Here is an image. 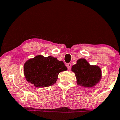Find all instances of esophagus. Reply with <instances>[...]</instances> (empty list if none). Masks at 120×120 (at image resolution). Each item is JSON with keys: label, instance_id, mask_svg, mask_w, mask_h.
<instances>
[{"label": "esophagus", "instance_id": "esophagus-1", "mask_svg": "<svg viewBox=\"0 0 120 120\" xmlns=\"http://www.w3.org/2000/svg\"><path fill=\"white\" fill-rule=\"evenodd\" d=\"M67 67L68 68V70H70V69H71V63H68L67 64Z\"/></svg>", "mask_w": 120, "mask_h": 120}]
</instances>
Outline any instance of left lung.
Listing matches in <instances>:
<instances>
[{"instance_id":"obj_1","label":"left lung","mask_w":120,"mask_h":120,"mask_svg":"<svg viewBox=\"0 0 120 120\" xmlns=\"http://www.w3.org/2000/svg\"><path fill=\"white\" fill-rule=\"evenodd\" d=\"M75 74L78 85L92 87L99 82L101 79V70L99 66L90 65L85 59H79L71 67Z\"/></svg>"}]
</instances>
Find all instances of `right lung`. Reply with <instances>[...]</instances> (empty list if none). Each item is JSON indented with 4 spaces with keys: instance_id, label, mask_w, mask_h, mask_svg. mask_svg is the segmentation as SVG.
Returning <instances> with one entry per match:
<instances>
[{
    "instance_id": "obj_1",
    "label": "right lung",
    "mask_w": 120,
    "mask_h": 120,
    "mask_svg": "<svg viewBox=\"0 0 120 120\" xmlns=\"http://www.w3.org/2000/svg\"><path fill=\"white\" fill-rule=\"evenodd\" d=\"M23 69L26 81L36 87H44L56 83L58 74L67 68L56 58L38 55L26 61Z\"/></svg>"
}]
</instances>
